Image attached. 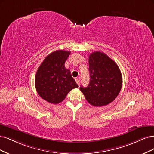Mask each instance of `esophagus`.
<instances>
[{"label":"esophagus","mask_w":154,"mask_h":154,"mask_svg":"<svg viewBox=\"0 0 154 154\" xmlns=\"http://www.w3.org/2000/svg\"><path fill=\"white\" fill-rule=\"evenodd\" d=\"M75 80V82H77V84L79 86V82H80V81H79V79L78 78H76Z\"/></svg>","instance_id":"34e87169"}]
</instances>
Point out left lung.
Returning a JSON list of instances; mask_svg holds the SVG:
<instances>
[{"mask_svg": "<svg viewBox=\"0 0 154 154\" xmlns=\"http://www.w3.org/2000/svg\"><path fill=\"white\" fill-rule=\"evenodd\" d=\"M90 81L86 88L80 87L91 105L101 107L112 102L120 93L122 76L117 64L105 53L94 52L89 56Z\"/></svg>", "mask_w": 154, "mask_h": 154, "instance_id": "8db88e82", "label": "left lung"}]
</instances>
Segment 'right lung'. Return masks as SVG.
<instances>
[{"label": "right lung", "mask_w": 154, "mask_h": 154, "mask_svg": "<svg viewBox=\"0 0 154 154\" xmlns=\"http://www.w3.org/2000/svg\"><path fill=\"white\" fill-rule=\"evenodd\" d=\"M70 52L59 50L48 55L39 66L35 76L38 95L49 103L57 104L73 88L78 87L64 63Z\"/></svg>", "instance_id": "1"}]
</instances>
